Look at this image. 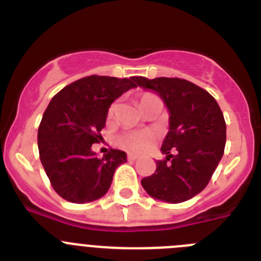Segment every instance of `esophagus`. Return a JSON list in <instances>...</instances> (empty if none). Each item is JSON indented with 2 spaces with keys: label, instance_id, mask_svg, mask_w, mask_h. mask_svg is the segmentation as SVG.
Masks as SVG:
<instances>
[{
  "label": "esophagus",
  "instance_id": "esophagus-1",
  "mask_svg": "<svg viewBox=\"0 0 261 261\" xmlns=\"http://www.w3.org/2000/svg\"><path fill=\"white\" fill-rule=\"evenodd\" d=\"M126 158H128V161H136V159L138 158V155H136V154H132V153H128Z\"/></svg>",
  "mask_w": 261,
  "mask_h": 261
}]
</instances>
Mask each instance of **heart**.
<instances>
[{
  "label": "heart",
  "instance_id": "b5f03b06",
  "mask_svg": "<svg viewBox=\"0 0 261 261\" xmlns=\"http://www.w3.org/2000/svg\"><path fill=\"white\" fill-rule=\"evenodd\" d=\"M156 96L154 94L150 93H145L140 96L138 102H140V106L145 107L146 105H149L153 100H156ZM117 108H119V105L117 102L111 103V106L108 107L107 111V117L108 120H112L117 114ZM153 133L147 132V130H140V132H124L121 135L117 136L116 138V144L119 145L120 147H123L125 150L129 151H142L145 150L149 145L153 141Z\"/></svg>",
  "mask_w": 261,
  "mask_h": 261
}]
</instances>
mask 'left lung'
<instances>
[{"label":"left lung","mask_w":261,"mask_h":261,"mask_svg":"<svg viewBox=\"0 0 261 261\" xmlns=\"http://www.w3.org/2000/svg\"><path fill=\"white\" fill-rule=\"evenodd\" d=\"M137 86L150 89L170 111V130L163 141L166 158L141 180L151 197L183 202L208 186L225 151L226 123L216 99L181 78L133 77Z\"/></svg>","instance_id":"left-lung-1"}]
</instances>
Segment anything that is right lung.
Instances as JSON below:
<instances>
[{
    "label": "right lung",
    "instance_id": "right-lung-1",
    "mask_svg": "<svg viewBox=\"0 0 261 261\" xmlns=\"http://www.w3.org/2000/svg\"><path fill=\"white\" fill-rule=\"evenodd\" d=\"M136 87L133 77L89 75L65 86L53 96L38 130L41 165L53 190L66 201H94L107 193L115 170L126 154L111 149L98 158L91 150L106 126L115 99Z\"/></svg>",
    "mask_w": 261,
    "mask_h": 261
}]
</instances>
